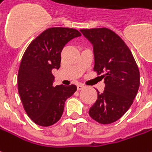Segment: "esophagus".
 I'll return each instance as SVG.
<instances>
[{
	"label": "esophagus",
	"mask_w": 152,
	"mask_h": 152,
	"mask_svg": "<svg viewBox=\"0 0 152 152\" xmlns=\"http://www.w3.org/2000/svg\"><path fill=\"white\" fill-rule=\"evenodd\" d=\"M76 88H77V91H80V90H82L84 88V86L82 84H78V85L76 86Z\"/></svg>",
	"instance_id": "34e87169"
}]
</instances>
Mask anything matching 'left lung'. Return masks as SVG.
<instances>
[{
    "instance_id": "8db88e82",
    "label": "left lung",
    "mask_w": 152,
    "mask_h": 152,
    "mask_svg": "<svg viewBox=\"0 0 152 152\" xmlns=\"http://www.w3.org/2000/svg\"><path fill=\"white\" fill-rule=\"evenodd\" d=\"M93 45L94 66L104 80V91L90 110L101 124H112L128 111L140 86V72L132 53L119 36L107 28L80 29Z\"/></svg>"
}]
</instances>
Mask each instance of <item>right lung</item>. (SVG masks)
<instances>
[{
    "mask_svg": "<svg viewBox=\"0 0 152 152\" xmlns=\"http://www.w3.org/2000/svg\"><path fill=\"white\" fill-rule=\"evenodd\" d=\"M81 34L75 28L54 27L40 34L24 52L18 72V91L28 116L48 127L61 118L66 99L76 86H53V69H59L62 48Z\"/></svg>",
    "mask_w": 152,
    "mask_h": 152,
    "instance_id": "add662e5",
    "label": "right lung"
}]
</instances>
